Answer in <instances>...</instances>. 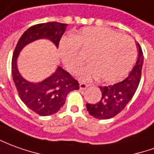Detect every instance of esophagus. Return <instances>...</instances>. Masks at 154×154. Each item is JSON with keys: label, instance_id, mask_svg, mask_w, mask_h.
Returning a JSON list of instances; mask_svg holds the SVG:
<instances>
[{"label": "esophagus", "instance_id": "34e87169", "mask_svg": "<svg viewBox=\"0 0 154 154\" xmlns=\"http://www.w3.org/2000/svg\"><path fill=\"white\" fill-rule=\"evenodd\" d=\"M88 86H89V85L86 83H84V82H80L79 83V89L80 90H85Z\"/></svg>", "mask_w": 154, "mask_h": 154}]
</instances>
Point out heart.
<instances>
[{"label": "heart", "mask_w": 154, "mask_h": 154, "mask_svg": "<svg viewBox=\"0 0 154 154\" xmlns=\"http://www.w3.org/2000/svg\"><path fill=\"white\" fill-rule=\"evenodd\" d=\"M60 55L68 70L78 74L84 65L79 52L91 53V65L82 72V79L99 78L101 82L113 84L125 78L137 57L134 41L105 27H85L74 37L64 38L59 44Z\"/></svg>", "instance_id": "1"}]
</instances>
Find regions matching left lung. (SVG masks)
<instances>
[{"label": "left lung", "mask_w": 154, "mask_h": 154, "mask_svg": "<svg viewBox=\"0 0 154 154\" xmlns=\"http://www.w3.org/2000/svg\"><path fill=\"white\" fill-rule=\"evenodd\" d=\"M137 47V60L129 75L121 82L108 86H100L102 95L99 102L86 104L90 115L97 119H110L120 113L131 100L138 87L143 63V53L139 43Z\"/></svg>", "instance_id": "left-lung-1"}]
</instances>
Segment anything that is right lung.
Masks as SVG:
<instances>
[{
  "mask_svg": "<svg viewBox=\"0 0 154 154\" xmlns=\"http://www.w3.org/2000/svg\"><path fill=\"white\" fill-rule=\"evenodd\" d=\"M66 26L67 24L56 22L32 26L22 35L13 53L11 73L19 97L27 107L39 116H46L58 112L65 103L68 94L79 90V82L61 67H58L54 74L48 79L40 83H31L19 74L17 59L23 47L38 39H48L59 47Z\"/></svg>",
  "mask_w": 154,
  "mask_h": 154,
  "instance_id": "1",
  "label": "right lung"
}]
</instances>
